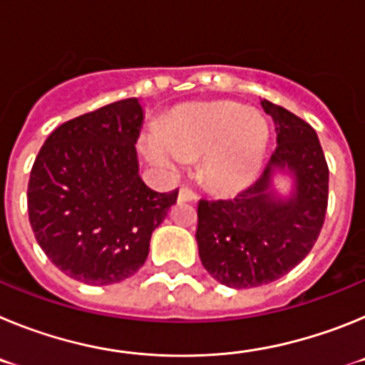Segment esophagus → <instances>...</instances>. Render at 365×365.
I'll list each match as a JSON object with an SVG mask.
<instances>
[{
	"label": "esophagus",
	"instance_id": "34e87169",
	"mask_svg": "<svg viewBox=\"0 0 365 365\" xmlns=\"http://www.w3.org/2000/svg\"><path fill=\"white\" fill-rule=\"evenodd\" d=\"M179 201H180V202L197 201V193L193 192V190L186 188V186H182V188L179 190Z\"/></svg>",
	"mask_w": 365,
	"mask_h": 365
}]
</instances>
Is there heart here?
<instances>
[{"label":"heart","instance_id":"heart-1","mask_svg":"<svg viewBox=\"0 0 365 365\" xmlns=\"http://www.w3.org/2000/svg\"><path fill=\"white\" fill-rule=\"evenodd\" d=\"M269 144V124L259 113L234 102L180 108L164 120L163 137L146 140L155 164L177 170L185 159L202 160V179L212 190L234 193L259 173Z\"/></svg>","mask_w":365,"mask_h":365}]
</instances>
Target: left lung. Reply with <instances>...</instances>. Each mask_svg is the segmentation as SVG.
Returning <instances> with one entry per match:
<instances>
[{
    "instance_id": "obj_1",
    "label": "left lung",
    "mask_w": 365,
    "mask_h": 365,
    "mask_svg": "<svg viewBox=\"0 0 365 365\" xmlns=\"http://www.w3.org/2000/svg\"><path fill=\"white\" fill-rule=\"evenodd\" d=\"M276 125V150L265 172L234 199L197 205L201 263L232 289H252L291 272L314 247L325 221L329 168L318 135L294 113L261 100ZM285 169L297 190L283 202L272 195V175Z\"/></svg>"
}]
</instances>
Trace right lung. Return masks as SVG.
<instances>
[{"mask_svg": "<svg viewBox=\"0 0 365 365\" xmlns=\"http://www.w3.org/2000/svg\"><path fill=\"white\" fill-rule=\"evenodd\" d=\"M144 111L125 98L63 122L32 164L29 221L45 256L87 285H111L137 272L151 232L179 190L159 193L138 175L135 144Z\"/></svg>", "mask_w": 365, "mask_h": 365, "instance_id": "1", "label": "right lung"}]
</instances>
